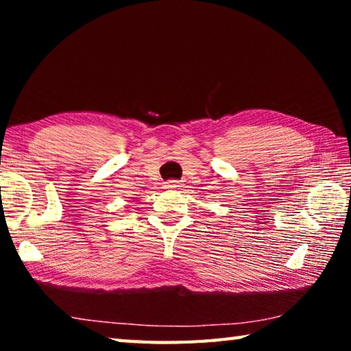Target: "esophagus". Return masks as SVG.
<instances>
[{
  "label": "esophagus",
  "mask_w": 351,
  "mask_h": 351,
  "mask_svg": "<svg viewBox=\"0 0 351 351\" xmlns=\"http://www.w3.org/2000/svg\"><path fill=\"white\" fill-rule=\"evenodd\" d=\"M176 187H180V182H178L176 180H170L165 182V189H176Z\"/></svg>",
  "instance_id": "34e87169"
}]
</instances>
